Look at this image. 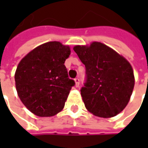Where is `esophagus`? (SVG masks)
Here are the masks:
<instances>
[{"instance_id":"34e87169","label":"esophagus","mask_w":148,"mask_h":148,"mask_svg":"<svg viewBox=\"0 0 148 148\" xmlns=\"http://www.w3.org/2000/svg\"><path fill=\"white\" fill-rule=\"evenodd\" d=\"M75 82H76V86L78 87V86H79V84H80V80H79V78H78V77L75 78Z\"/></svg>"}]
</instances>
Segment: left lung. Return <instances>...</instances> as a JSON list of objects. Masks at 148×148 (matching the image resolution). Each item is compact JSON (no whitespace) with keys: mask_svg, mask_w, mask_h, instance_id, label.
<instances>
[{"mask_svg":"<svg viewBox=\"0 0 148 148\" xmlns=\"http://www.w3.org/2000/svg\"><path fill=\"white\" fill-rule=\"evenodd\" d=\"M86 66L81 95L86 108L94 115L110 118L128 105L134 87V71L127 60L98 42L74 47Z\"/></svg>","mask_w":148,"mask_h":148,"instance_id":"obj_1","label":"left lung"}]
</instances>
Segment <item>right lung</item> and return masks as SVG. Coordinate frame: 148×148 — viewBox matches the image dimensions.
<instances>
[{"label":"right lung","mask_w":148,"mask_h":148,"mask_svg":"<svg viewBox=\"0 0 148 148\" xmlns=\"http://www.w3.org/2000/svg\"><path fill=\"white\" fill-rule=\"evenodd\" d=\"M70 48L59 42L37 47L20 61L14 75L18 95L26 108L35 115L53 116L59 113L72 86L64 65Z\"/></svg>","instance_id":"right-lung-1"}]
</instances>
